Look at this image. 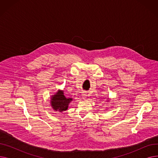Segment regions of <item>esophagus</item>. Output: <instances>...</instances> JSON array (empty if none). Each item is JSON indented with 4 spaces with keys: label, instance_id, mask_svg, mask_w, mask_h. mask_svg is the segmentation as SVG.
I'll return each mask as SVG.
<instances>
[{
    "label": "esophagus",
    "instance_id": "1",
    "mask_svg": "<svg viewBox=\"0 0 158 158\" xmlns=\"http://www.w3.org/2000/svg\"><path fill=\"white\" fill-rule=\"evenodd\" d=\"M82 98H85L87 97V95H86V94L85 92L82 93Z\"/></svg>",
    "mask_w": 158,
    "mask_h": 158
}]
</instances>
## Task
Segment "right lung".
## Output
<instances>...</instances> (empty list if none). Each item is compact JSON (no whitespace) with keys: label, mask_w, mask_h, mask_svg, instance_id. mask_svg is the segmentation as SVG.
<instances>
[{"label":"right lung","mask_w":158,"mask_h":158,"mask_svg":"<svg viewBox=\"0 0 158 158\" xmlns=\"http://www.w3.org/2000/svg\"><path fill=\"white\" fill-rule=\"evenodd\" d=\"M72 101V98H66L63 91L60 90L52 97L51 106L54 110L61 112L68 109L69 104Z\"/></svg>","instance_id":"add662e5"}]
</instances>
